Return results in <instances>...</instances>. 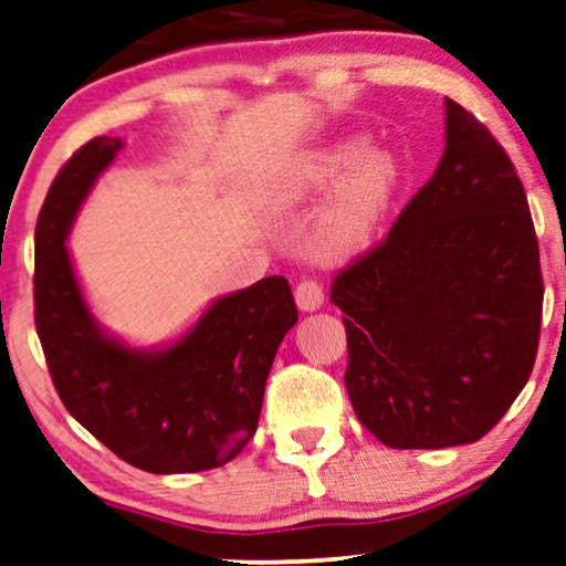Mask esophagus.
<instances>
[{
  "instance_id": "34e87169",
  "label": "esophagus",
  "mask_w": 566,
  "mask_h": 566,
  "mask_svg": "<svg viewBox=\"0 0 566 566\" xmlns=\"http://www.w3.org/2000/svg\"><path fill=\"white\" fill-rule=\"evenodd\" d=\"M294 300H297V307L312 312V310H319L325 302V294H323V286H319L315 280H302L297 284V290H294Z\"/></svg>"
}]
</instances>
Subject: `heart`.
Listing matches in <instances>:
<instances>
[{"label":"heart","mask_w":566,"mask_h":566,"mask_svg":"<svg viewBox=\"0 0 566 566\" xmlns=\"http://www.w3.org/2000/svg\"><path fill=\"white\" fill-rule=\"evenodd\" d=\"M348 166L352 170L312 233V249L327 261L358 254L374 239L399 188V159L389 149H366L360 155V142H345L317 157L300 180L286 188V198H307L333 185Z\"/></svg>","instance_id":"obj_1"}]
</instances>
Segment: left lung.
I'll list each match as a JSON object with an SVG mask.
<instances>
[{"label": "left lung", "instance_id": "obj_1", "mask_svg": "<svg viewBox=\"0 0 566 566\" xmlns=\"http://www.w3.org/2000/svg\"><path fill=\"white\" fill-rule=\"evenodd\" d=\"M432 180L386 239L335 274L348 335L345 389L394 450L485 437L524 389L542 333L544 280L516 167L452 98Z\"/></svg>", "mask_w": 566, "mask_h": 566}]
</instances>
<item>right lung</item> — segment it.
<instances>
[{
    "mask_svg": "<svg viewBox=\"0 0 566 566\" xmlns=\"http://www.w3.org/2000/svg\"><path fill=\"white\" fill-rule=\"evenodd\" d=\"M124 147L96 137L61 167L35 229V327L55 391L129 465L170 475L221 468L254 437L276 348L297 323L290 282L226 294L170 348L134 350L101 331L83 300L67 231Z\"/></svg>",
    "mask_w": 566,
    "mask_h": 566,
    "instance_id": "add662e5",
    "label": "right lung"
}]
</instances>
